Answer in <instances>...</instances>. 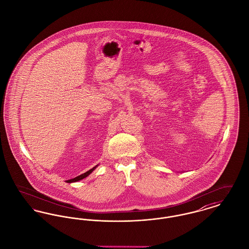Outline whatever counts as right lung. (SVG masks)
Here are the masks:
<instances>
[{
    "label": "right lung",
    "mask_w": 249,
    "mask_h": 249,
    "mask_svg": "<svg viewBox=\"0 0 249 249\" xmlns=\"http://www.w3.org/2000/svg\"><path fill=\"white\" fill-rule=\"evenodd\" d=\"M99 165V164H97L96 166H94L93 168H91L90 170H89L88 172H86V173H84L82 175H80V176H78V177H76V178H71V179H69V180H67V182L68 183H72V182H77V181H79V180H82L83 178H87L89 175H90L95 169H96V167Z\"/></svg>",
    "instance_id": "add662e5"
}]
</instances>
